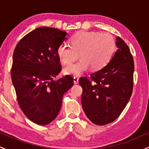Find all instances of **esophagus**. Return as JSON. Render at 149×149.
<instances>
[{
  "instance_id": "esophagus-1",
  "label": "esophagus",
  "mask_w": 149,
  "mask_h": 149,
  "mask_svg": "<svg viewBox=\"0 0 149 149\" xmlns=\"http://www.w3.org/2000/svg\"><path fill=\"white\" fill-rule=\"evenodd\" d=\"M73 83H74L75 84H77V83H78V77L77 76L73 77Z\"/></svg>"
}]
</instances>
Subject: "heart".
I'll return each mask as SVG.
<instances>
[{"label":"heart","instance_id":"1","mask_svg":"<svg viewBox=\"0 0 149 149\" xmlns=\"http://www.w3.org/2000/svg\"><path fill=\"white\" fill-rule=\"evenodd\" d=\"M69 45L61 44L57 54L64 64L74 61L79 54L80 59L64 68V74L79 76L90 66L99 70L105 66L113 56L116 49V40L111 34L96 31H80L69 40Z\"/></svg>","mask_w":149,"mask_h":149}]
</instances>
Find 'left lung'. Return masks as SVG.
Segmentation results:
<instances>
[{"mask_svg": "<svg viewBox=\"0 0 149 149\" xmlns=\"http://www.w3.org/2000/svg\"><path fill=\"white\" fill-rule=\"evenodd\" d=\"M116 52L103 68L79 79L83 88L81 102L90 121L104 125L114 121L129 102L133 88L134 61L130 50L116 37Z\"/></svg>", "mask_w": 149, "mask_h": 149, "instance_id": "8db88e82", "label": "left lung"}]
</instances>
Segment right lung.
Instances as JSON below:
<instances>
[{
	"label": "right lung",
	"instance_id": "add662e5",
	"mask_svg": "<svg viewBox=\"0 0 149 149\" xmlns=\"http://www.w3.org/2000/svg\"><path fill=\"white\" fill-rule=\"evenodd\" d=\"M66 35L57 29L39 27L22 38L13 53L11 78L18 104L25 116L40 125L55 119L63 95L73 85L69 75L53 80L61 70L57 50Z\"/></svg>",
	"mask_w": 149,
	"mask_h": 149
}]
</instances>
